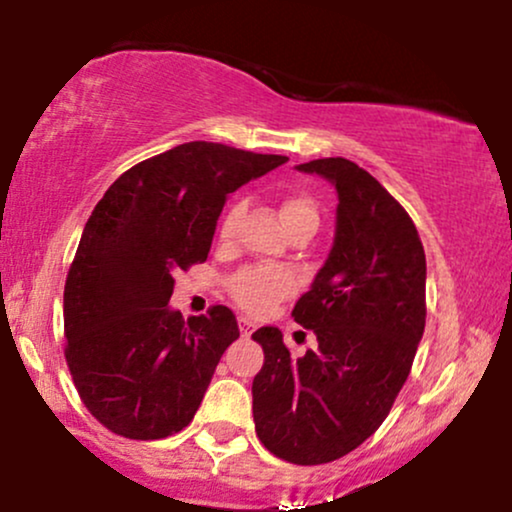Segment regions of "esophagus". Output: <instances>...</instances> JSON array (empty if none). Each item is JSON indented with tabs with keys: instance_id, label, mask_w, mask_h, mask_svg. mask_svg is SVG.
Returning a JSON list of instances; mask_svg holds the SVG:
<instances>
[{
	"instance_id": "obj_1",
	"label": "esophagus",
	"mask_w": 512,
	"mask_h": 512,
	"mask_svg": "<svg viewBox=\"0 0 512 512\" xmlns=\"http://www.w3.org/2000/svg\"><path fill=\"white\" fill-rule=\"evenodd\" d=\"M238 325H240V334H243V337H250V334L255 332V322L248 320V317H238Z\"/></svg>"
}]
</instances>
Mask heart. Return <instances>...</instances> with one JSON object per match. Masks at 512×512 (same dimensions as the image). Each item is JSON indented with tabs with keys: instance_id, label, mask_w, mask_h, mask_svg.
Here are the masks:
<instances>
[{
	"instance_id": "heart-1",
	"label": "heart",
	"mask_w": 512,
	"mask_h": 512,
	"mask_svg": "<svg viewBox=\"0 0 512 512\" xmlns=\"http://www.w3.org/2000/svg\"><path fill=\"white\" fill-rule=\"evenodd\" d=\"M240 204L228 209V214L223 216L221 221V238L228 240L236 231V223L240 216ZM281 219H284L286 231L289 228L303 226V223H315L320 219L317 214L315 202L305 195H289L284 197L281 202ZM291 289V279L279 269H269V267H250L243 269V272L236 274L231 279V293L236 298L240 308H245L248 313L262 315L272 308V303L279 296H284L286 291Z\"/></svg>"
}]
</instances>
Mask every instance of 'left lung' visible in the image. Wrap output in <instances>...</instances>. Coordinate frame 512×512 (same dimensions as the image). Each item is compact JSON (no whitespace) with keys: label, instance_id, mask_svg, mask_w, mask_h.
Instances as JSON below:
<instances>
[{"label":"left lung","instance_id":"left-lung-1","mask_svg":"<svg viewBox=\"0 0 512 512\" xmlns=\"http://www.w3.org/2000/svg\"><path fill=\"white\" fill-rule=\"evenodd\" d=\"M296 170L325 178L339 199L330 255L293 308L317 349L291 358L276 327L252 334L264 351L252 416L276 457L325 464L378 431L407 380L426 325V255L407 211L354 161Z\"/></svg>","mask_w":512,"mask_h":512}]
</instances>
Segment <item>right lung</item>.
<instances>
[{
    "instance_id": "add662e5",
    "label": "right lung",
    "mask_w": 512,
    "mask_h": 512,
    "mask_svg": "<svg viewBox=\"0 0 512 512\" xmlns=\"http://www.w3.org/2000/svg\"><path fill=\"white\" fill-rule=\"evenodd\" d=\"M286 156L187 142L122 173L88 216L64 284L67 366L86 409L132 440L178 433L202 404L236 315L168 305L178 269L207 260L231 192Z\"/></svg>"
}]
</instances>
